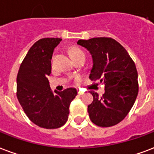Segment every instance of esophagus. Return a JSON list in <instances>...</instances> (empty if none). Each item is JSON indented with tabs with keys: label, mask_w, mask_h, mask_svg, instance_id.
Masks as SVG:
<instances>
[{
	"label": "esophagus",
	"mask_w": 154,
	"mask_h": 154,
	"mask_svg": "<svg viewBox=\"0 0 154 154\" xmlns=\"http://www.w3.org/2000/svg\"><path fill=\"white\" fill-rule=\"evenodd\" d=\"M77 94H78L79 95H82V94H83V92L81 91V90H78V91H77Z\"/></svg>",
	"instance_id": "obj_1"
}]
</instances>
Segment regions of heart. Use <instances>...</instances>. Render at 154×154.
I'll return each mask as SVG.
<instances>
[{
	"label": "heart",
	"mask_w": 154,
	"mask_h": 154,
	"mask_svg": "<svg viewBox=\"0 0 154 154\" xmlns=\"http://www.w3.org/2000/svg\"><path fill=\"white\" fill-rule=\"evenodd\" d=\"M69 54L71 58L74 59L81 55H84V52L77 47H72L69 49Z\"/></svg>",
	"instance_id": "obj_1"
}]
</instances>
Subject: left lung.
<instances>
[{"mask_svg": "<svg viewBox=\"0 0 154 154\" xmlns=\"http://www.w3.org/2000/svg\"><path fill=\"white\" fill-rule=\"evenodd\" d=\"M77 44L85 48L92 56L90 80H99L105 85V93L101 97L90 91L94 97L88 106L90 119L103 128L119 124L132 109L138 94V74L134 61L126 49L111 38L80 39Z\"/></svg>", "mask_w": 154, "mask_h": 154, "instance_id": "8db88e82", "label": "left lung"}]
</instances>
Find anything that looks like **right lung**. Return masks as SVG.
Segmentation results:
<instances>
[{
    "mask_svg": "<svg viewBox=\"0 0 154 154\" xmlns=\"http://www.w3.org/2000/svg\"><path fill=\"white\" fill-rule=\"evenodd\" d=\"M61 38H43L28 51L17 76V98L30 121L47 129L58 128L68 120L75 88L52 92L47 78L51 71L53 51Z\"/></svg>",
    "mask_w": 154,
    "mask_h": 154,
    "instance_id": "add662e5",
    "label": "right lung"
}]
</instances>
